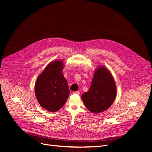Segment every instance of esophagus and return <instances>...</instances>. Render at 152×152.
<instances>
[{"instance_id":"34e87169","label":"esophagus","mask_w":152,"mask_h":152,"mask_svg":"<svg viewBox=\"0 0 152 152\" xmlns=\"http://www.w3.org/2000/svg\"><path fill=\"white\" fill-rule=\"evenodd\" d=\"M73 93H74V94H80V92L78 91H75V92H73Z\"/></svg>"}]
</instances>
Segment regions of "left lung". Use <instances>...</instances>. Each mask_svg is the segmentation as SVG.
I'll list each match as a JSON object with an SVG mask.
<instances>
[{
	"label": "left lung",
	"instance_id": "8db88e82",
	"mask_svg": "<svg viewBox=\"0 0 152 152\" xmlns=\"http://www.w3.org/2000/svg\"><path fill=\"white\" fill-rule=\"evenodd\" d=\"M116 87L112 75L107 69L99 66L95 71L89 90L82 95L86 108L92 113L105 111L115 99Z\"/></svg>",
	"mask_w": 152,
	"mask_h": 152
}]
</instances>
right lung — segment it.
Here are the masks:
<instances>
[{
    "label": "right lung",
    "instance_id": "add662e5",
    "mask_svg": "<svg viewBox=\"0 0 152 152\" xmlns=\"http://www.w3.org/2000/svg\"><path fill=\"white\" fill-rule=\"evenodd\" d=\"M63 62L53 61L49 64L37 77L35 94L39 104L51 112H57L66 102L70 90L62 71Z\"/></svg>",
    "mask_w": 152,
    "mask_h": 152
}]
</instances>
